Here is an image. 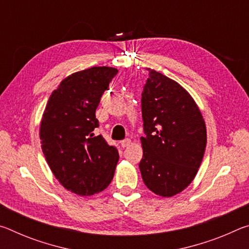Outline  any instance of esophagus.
Here are the masks:
<instances>
[{"instance_id": "1", "label": "esophagus", "mask_w": 249, "mask_h": 249, "mask_svg": "<svg viewBox=\"0 0 249 249\" xmlns=\"http://www.w3.org/2000/svg\"><path fill=\"white\" fill-rule=\"evenodd\" d=\"M129 145H130V140H129V138H126V140L121 142V146L123 147V148H126V147H128Z\"/></svg>"}]
</instances>
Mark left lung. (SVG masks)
<instances>
[{
    "mask_svg": "<svg viewBox=\"0 0 249 249\" xmlns=\"http://www.w3.org/2000/svg\"><path fill=\"white\" fill-rule=\"evenodd\" d=\"M142 93L145 137L140 162L146 187L169 197L192 182L203 159L206 127L192 96L178 82L148 68Z\"/></svg>",
    "mask_w": 249,
    "mask_h": 249,
    "instance_id": "obj_1",
    "label": "left lung"
}]
</instances>
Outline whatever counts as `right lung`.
Here are the masks:
<instances>
[{"instance_id": "right-lung-1", "label": "right lung", "mask_w": 249, "mask_h": 249, "mask_svg": "<svg viewBox=\"0 0 249 249\" xmlns=\"http://www.w3.org/2000/svg\"><path fill=\"white\" fill-rule=\"evenodd\" d=\"M119 70L92 67L62 80L46 105L40 123L43 154L64 187L87 196L103 191L114 177L119 151L99 127L95 109Z\"/></svg>"}]
</instances>
